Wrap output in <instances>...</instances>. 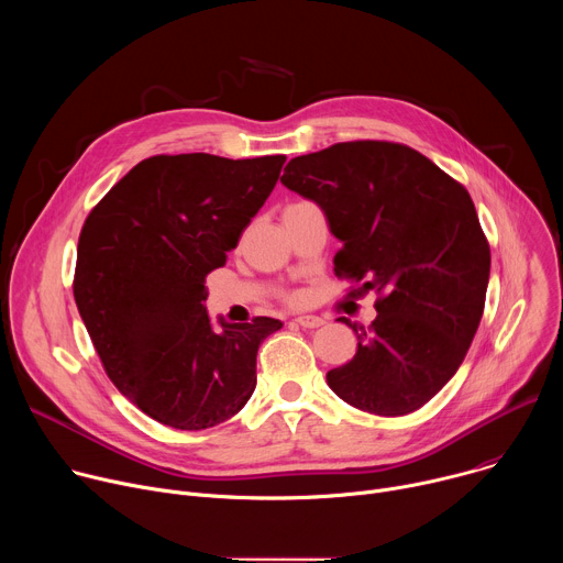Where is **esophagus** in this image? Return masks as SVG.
Listing matches in <instances>:
<instances>
[{
	"mask_svg": "<svg viewBox=\"0 0 563 563\" xmlns=\"http://www.w3.org/2000/svg\"><path fill=\"white\" fill-rule=\"evenodd\" d=\"M296 323H298L300 328H305V330H316V328H323L325 320L320 318V316H298Z\"/></svg>",
	"mask_w": 563,
	"mask_h": 563,
	"instance_id": "obj_1",
	"label": "esophagus"
}]
</instances>
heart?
<instances>
[{
	"label": "heart",
	"mask_w": 563,
	"mask_h": 563,
	"mask_svg": "<svg viewBox=\"0 0 563 563\" xmlns=\"http://www.w3.org/2000/svg\"><path fill=\"white\" fill-rule=\"evenodd\" d=\"M294 205H305V202H294ZM289 207H291V205H289ZM289 300H291V302H296L298 298H296V296H289Z\"/></svg>",
	"instance_id": "1"
}]
</instances>
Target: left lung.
I'll list each match as a JSON object with an SVG mask.
<instances>
[{
    "instance_id": "left-lung-1",
    "label": "left lung",
    "mask_w": 563,
    "mask_h": 563,
    "mask_svg": "<svg viewBox=\"0 0 563 563\" xmlns=\"http://www.w3.org/2000/svg\"><path fill=\"white\" fill-rule=\"evenodd\" d=\"M280 183L325 211L343 247L334 274L374 291L352 325L358 350L328 372L345 404L410 415L456 374L486 307L490 245L467 189L423 153L387 140L339 142L289 159Z\"/></svg>"
}]
</instances>
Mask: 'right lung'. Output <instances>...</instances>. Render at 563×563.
I'll return each mask as SVG.
<instances>
[{"label": "right lung", "mask_w": 563, "mask_h": 563, "mask_svg": "<svg viewBox=\"0 0 563 563\" xmlns=\"http://www.w3.org/2000/svg\"><path fill=\"white\" fill-rule=\"evenodd\" d=\"M285 159L151 155L79 231V316L111 383L157 423L213 428L254 394L258 347L283 323L256 316L213 330L205 280L224 267Z\"/></svg>", "instance_id": "1"}]
</instances>
